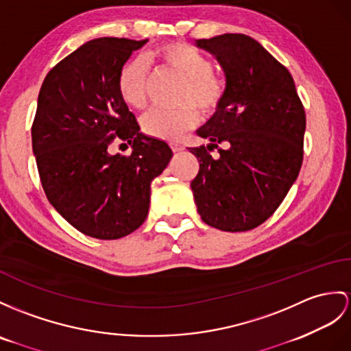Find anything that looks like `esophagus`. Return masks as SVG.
<instances>
[{"mask_svg":"<svg viewBox=\"0 0 351 351\" xmlns=\"http://www.w3.org/2000/svg\"><path fill=\"white\" fill-rule=\"evenodd\" d=\"M171 149H173V152L174 153H178V152H183V146L182 144H178V143H171Z\"/></svg>","mask_w":351,"mask_h":351,"instance_id":"obj_1","label":"esophagus"}]
</instances>
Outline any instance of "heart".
Returning a JSON list of instances; mask_svg holds the SVG:
<instances>
[{"mask_svg":"<svg viewBox=\"0 0 351 351\" xmlns=\"http://www.w3.org/2000/svg\"><path fill=\"white\" fill-rule=\"evenodd\" d=\"M149 59H156L182 77L177 102L183 106L152 108L141 119V130L155 138L176 140L198 122L192 105L202 114H211L219 107L225 92L223 82L213 73L210 59L186 43H168L153 50ZM147 83L149 62L144 58L130 59L119 71V95L126 106L141 108L147 99Z\"/></svg>","mask_w":351,"mask_h":351,"instance_id":"1","label":"heart"}]
</instances>
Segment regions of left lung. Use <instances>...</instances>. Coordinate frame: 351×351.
Returning a JSON list of instances; mask_svg holds the SVG:
<instances>
[{
    "label": "left lung",
    "instance_id": "left-lung-1",
    "mask_svg": "<svg viewBox=\"0 0 351 351\" xmlns=\"http://www.w3.org/2000/svg\"><path fill=\"white\" fill-rule=\"evenodd\" d=\"M225 73V92L207 123L196 130L207 149L192 180L202 221L225 232L263 223L298 178L304 156L305 111L287 68L244 34L196 40ZM225 143L215 160L208 150Z\"/></svg>",
    "mask_w": 351,
    "mask_h": 351
}]
</instances>
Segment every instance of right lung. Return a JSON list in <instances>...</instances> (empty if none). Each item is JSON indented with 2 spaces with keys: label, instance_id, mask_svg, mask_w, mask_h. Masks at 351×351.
I'll return each instance as SVG.
<instances>
[{
  "label": "right lung",
  "instance_id": "1",
  "mask_svg": "<svg viewBox=\"0 0 351 351\" xmlns=\"http://www.w3.org/2000/svg\"><path fill=\"white\" fill-rule=\"evenodd\" d=\"M149 40L102 37L55 65L41 84L32 152L49 202L68 223L98 240H117L149 215L150 184L173 158L165 141L140 132L119 95L117 77ZM114 138L131 157L111 156Z\"/></svg>",
  "mask_w": 351,
  "mask_h": 351
}]
</instances>
